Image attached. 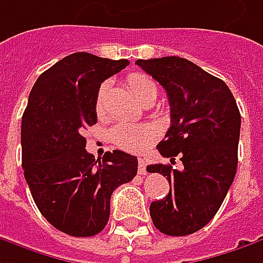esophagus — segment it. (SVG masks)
I'll use <instances>...</instances> for the list:
<instances>
[{
	"label": "esophagus",
	"mask_w": 263,
	"mask_h": 263,
	"mask_svg": "<svg viewBox=\"0 0 263 263\" xmlns=\"http://www.w3.org/2000/svg\"><path fill=\"white\" fill-rule=\"evenodd\" d=\"M145 167H147L145 160H144V159H140V160H138V174H140V175H145V174H147V169H145Z\"/></svg>",
	"instance_id": "1"
}]
</instances>
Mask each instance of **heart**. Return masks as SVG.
Instances as JSON below:
<instances>
[{"mask_svg":"<svg viewBox=\"0 0 263 263\" xmlns=\"http://www.w3.org/2000/svg\"><path fill=\"white\" fill-rule=\"evenodd\" d=\"M128 86L135 98L141 103L147 98L157 97V85L150 76L144 73H132L128 76ZM109 84L104 82L98 88L96 97V111L101 116L106 109V94ZM111 141L122 150L131 153H141L156 140V131L148 125H131L120 123L111 129Z\"/></svg>","mask_w":263,"mask_h":263,"instance_id":"obj_1","label":"heart"}]
</instances>
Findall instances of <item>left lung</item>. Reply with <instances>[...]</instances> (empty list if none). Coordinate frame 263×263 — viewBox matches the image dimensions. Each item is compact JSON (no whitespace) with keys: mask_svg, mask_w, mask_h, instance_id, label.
Wrapping results in <instances>:
<instances>
[{"mask_svg":"<svg viewBox=\"0 0 263 263\" xmlns=\"http://www.w3.org/2000/svg\"><path fill=\"white\" fill-rule=\"evenodd\" d=\"M144 72L165 88L171 126L157 148L172 165H150L148 172L169 181V194L150 204L154 227L166 235H189L208 225L219 211L234 181L241 116L222 79L187 59L137 60Z\"/></svg>","mask_w":263,"mask_h":263,"instance_id":"left-lung-1","label":"left lung"}]
</instances>
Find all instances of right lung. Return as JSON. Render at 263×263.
Wrapping results in <instances>:
<instances>
[{
	"mask_svg": "<svg viewBox=\"0 0 263 263\" xmlns=\"http://www.w3.org/2000/svg\"><path fill=\"white\" fill-rule=\"evenodd\" d=\"M129 64L74 52L36 79L22 118V165L35 204L59 231L91 237L107 225L110 197L137 175L135 156L115 150L96 160L84 131L97 123L101 82Z\"/></svg>",
	"mask_w": 263,
	"mask_h": 263,
	"instance_id": "1",
	"label": "right lung"
}]
</instances>
